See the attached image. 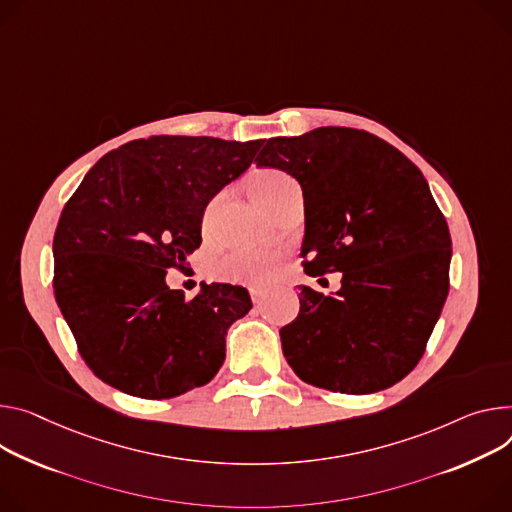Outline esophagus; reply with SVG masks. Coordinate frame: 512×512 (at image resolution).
I'll list each match as a JSON object with an SVG mask.
<instances>
[{"label": "esophagus", "instance_id": "obj_1", "mask_svg": "<svg viewBox=\"0 0 512 512\" xmlns=\"http://www.w3.org/2000/svg\"><path fill=\"white\" fill-rule=\"evenodd\" d=\"M251 298H253V302H255L257 306H261V304L265 302V298H267V290H259V288H253V290H251Z\"/></svg>", "mask_w": 512, "mask_h": 512}]
</instances>
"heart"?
Masks as SVG:
<instances>
[{"mask_svg": "<svg viewBox=\"0 0 512 512\" xmlns=\"http://www.w3.org/2000/svg\"><path fill=\"white\" fill-rule=\"evenodd\" d=\"M294 185V179L284 171L263 169L251 177L249 190L259 206H267ZM273 269L275 255L265 249H241L216 263V273L224 280L237 284H261L273 273Z\"/></svg>", "mask_w": 512, "mask_h": 512, "instance_id": "obj_1", "label": "heart"}]
</instances>
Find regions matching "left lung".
I'll list each match as a JSON object with an SVG mask.
<instances>
[{"instance_id":"left-lung-1","label":"left lung","mask_w":512,"mask_h":512,"mask_svg":"<svg viewBox=\"0 0 512 512\" xmlns=\"http://www.w3.org/2000/svg\"><path fill=\"white\" fill-rule=\"evenodd\" d=\"M257 167L296 177L304 196L306 273L341 271V290H300L280 331L306 384L380 392L425 353L449 292L451 237L429 183L382 138L339 126L269 138Z\"/></svg>"}]
</instances>
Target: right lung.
<instances>
[{
	"instance_id": "right-lung-1",
	"label": "right lung",
	"mask_w": 512,
	"mask_h": 512,
	"mask_svg": "<svg viewBox=\"0 0 512 512\" xmlns=\"http://www.w3.org/2000/svg\"><path fill=\"white\" fill-rule=\"evenodd\" d=\"M263 141L151 136L104 155L63 208L53 241L55 298L79 353L108 386L173 398L208 384L226 333L253 302L245 288L169 290L202 243L208 202L243 175Z\"/></svg>"
}]
</instances>
